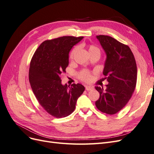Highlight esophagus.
<instances>
[{
  "instance_id": "1",
  "label": "esophagus",
  "mask_w": 154,
  "mask_h": 154,
  "mask_svg": "<svg viewBox=\"0 0 154 154\" xmlns=\"http://www.w3.org/2000/svg\"><path fill=\"white\" fill-rule=\"evenodd\" d=\"M85 89H86L87 91H91V90L93 89V87H91V86L87 85V86H85Z\"/></svg>"
}]
</instances>
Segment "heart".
Returning a JSON list of instances; mask_svg holds the SVG:
<instances>
[{"instance_id":"heart-1","label":"heart","mask_w":154,"mask_h":154,"mask_svg":"<svg viewBox=\"0 0 154 154\" xmlns=\"http://www.w3.org/2000/svg\"><path fill=\"white\" fill-rule=\"evenodd\" d=\"M76 50H77V48H74L71 51V54H70V58H71V59L73 58ZM92 52H97V53H100V50L98 48H97L96 46H95L94 45H91L89 46V53H92ZM78 76H79V78H80V80L87 82H90L91 80V78H92L91 73L88 71H86V70H83V71H81L80 73H79Z\"/></svg>"}]
</instances>
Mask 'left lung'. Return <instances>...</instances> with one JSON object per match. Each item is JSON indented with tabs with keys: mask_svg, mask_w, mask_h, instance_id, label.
Returning <instances> with one entry per match:
<instances>
[{
	"mask_svg": "<svg viewBox=\"0 0 154 154\" xmlns=\"http://www.w3.org/2000/svg\"><path fill=\"white\" fill-rule=\"evenodd\" d=\"M96 38L106 54L103 80L109 82L106 90L96 87L100 92L96 106L106 114H115L127 105L137 82V66L134 56L128 45L112 37L98 35Z\"/></svg>",
	"mask_w": 154,
	"mask_h": 154,
	"instance_id": "left-lung-1",
	"label": "left lung"
}]
</instances>
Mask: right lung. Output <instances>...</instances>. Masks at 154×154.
<instances>
[{
	"mask_svg": "<svg viewBox=\"0 0 154 154\" xmlns=\"http://www.w3.org/2000/svg\"><path fill=\"white\" fill-rule=\"evenodd\" d=\"M83 38L64 36L45 40L31 60L29 80L32 92L42 108L57 118L73 112L78 98L85 91L80 83L63 85L61 80L69 65L70 51Z\"/></svg>",
	"mask_w": 154,
	"mask_h": 154,
	"instance_id": "right-lung-1",
	"label": "right lung"
}]
</instances>
